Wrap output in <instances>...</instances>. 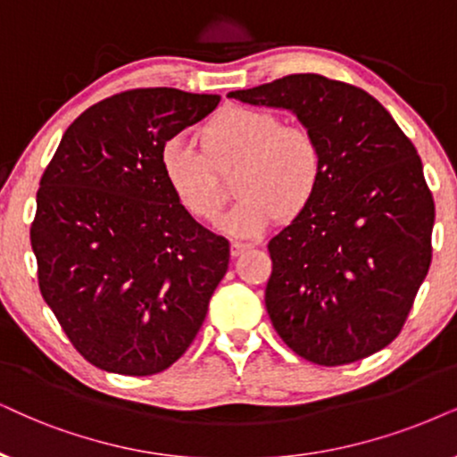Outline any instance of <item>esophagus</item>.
<instances>
[{
  "label": "esophagus",
  "mask_w": 457,
  "mask_h": 457,
  "mask_svg": "<svg viewBox=\"0 0 457 457\" xmlns=\"http://www.w3.org/2000/svg\"><path fill=\"white\" fill-rule=\"evenodd\" d=\"M251 242H240V240H232V255L238 257L240 253H245L246 248H251Z\"/></svg>",
  "instance_id": "1"
}]
</instances>
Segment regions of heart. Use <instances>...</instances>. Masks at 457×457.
Returning a JSON list of instances; mask_svg holds the SVG:
<instances>
[{
    "label": "heart",
    "instance_id": "b5f03b06",
    "mask_svg": "<svg viewBox=\"0 0 457 457\" xmlns=\"http://www.w3.org/2000/svg\"><path fill=\"white\" fill-rule=\"evenodd\" d=\"M200 152L192 138L172 137L160 154L162 177L179 204L198 221L215 219L225 194L217 169L238 164L236 204L219 219L232 236L262 234L276 217L295 219L319 194L325 160L314 132L282 126L278 115L259 109H225L200 132Z\"/></svg>",
    "mask_w": 457,
    "mask_h": 457
}]
</instances>
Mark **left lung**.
<instances>
[{
	"label": "left lung",
	"mask_w": 457,
	"mask_h": 457,
	"mask_svg": "<svg viewBox=\"0 0 457 457\" xmlns=\"http://www.w3.org/2000/svg\"><path fill=\"white\" fill-rule=\"evenodd\" d=\"M228 96L293 112L325 160L314 202L268 245L265 308L276 333L325 367L386 348L432 259L435 200L413 143L369 92L319 73Z\"/></svg>",
	"instance_id": "8db88e82"
}]
</instances>
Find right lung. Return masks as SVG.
Returning a JSON list of instances; mask_svg holds the SVG:
<instances>
[{"instance_id": "obj_1", "label": "right lung", "mask_w": 457, "mask_h": 457, "mask_svg": "<svg viewBox=\"0 0 457 457\" xmlns=\"http://www.w3.org/2000/svg\"><path fill=\"white\" fill-rule=\"evenodd\" d=\"M219 95L137 88L86 109L37 189L31 246L44 302L90 365L154 375L183 356L228 271L229 242L179 204L164 143Z\"/></svg>"}]
</instances>
